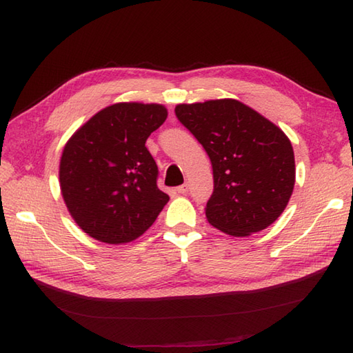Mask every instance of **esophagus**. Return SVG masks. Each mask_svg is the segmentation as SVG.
Here are the masks:
<instances>
[{
  "mask_svg": "<svg viewBox=\"0 0 353 353\" xmlns=\"http://www.w3.org/2000/svg\"><path fill=\"white\" fill-rule=\"evenodd\" d=\"M188 190H190V185H188V183H183V185L179 186V188H177V192L186 194V192H188Z\"/></svg>",
  "mask_w": 353,
  "mask_h": 353,
  "instance_id": "esophagus-1",
  "label": "esophagus"
}]
</instances>
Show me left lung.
Wrapping results in <instances>:
<instances>
[{"label": "left lung", "instance_id": "8db88e82", "mask_svg": "<svg viewBox=\"0 0 353 353\" xmlns=\"http://www.w3.org/2000/svg\"><path fill=\"white\" fill-rule=\"evenodd\" d=\"M174 112L212 163L208 221L232 236L252 235L274 223L296 182L294 152L287 134L232 99L177 104Z\"/></svg>", "mask_w": 353, "mask_h": 353}]
</instances>
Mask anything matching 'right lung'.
<instances>
[{"label": "right lung", "instance_id": "add662e5", "mask_svg": "<svg viewBox=\"0 0 353 353\" xmlns=\"http://www.w3.org/2000/svg\"><path fill=\"white\" fill-rule=\"evenodd\" d=\"M162 104L117 103L72 134L59 181L71 216L89 236L130 243L152 226L170 197L157 188V165L145 147L163 124Z\"/></svg>", "mask_w": 353, "mask_h": 353}]
</instances>
